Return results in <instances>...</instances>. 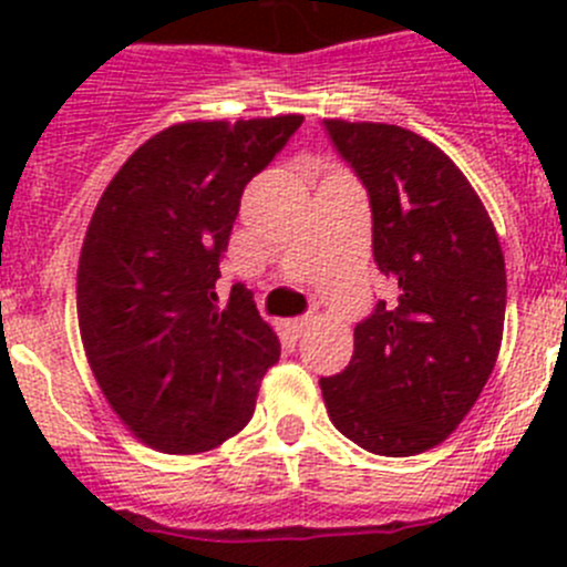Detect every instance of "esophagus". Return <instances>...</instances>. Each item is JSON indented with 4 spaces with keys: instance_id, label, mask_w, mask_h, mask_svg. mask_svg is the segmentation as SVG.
I'll list each match as a JSON object with an SVG mask.
<instances>
[{
    "instance_id": "34e87169",
    "label": "esophagus",
    "mask_w": 567,
    "mask_h": 567,
    "mask_svg": "<svg viewBox=\"0 0 567 567\" xmlns=\"http://www.w3.org/2000/svg\"><path fill=\"white\" fill-rule=\"evenodd\" d=\"M310 326H312V318H310V316L288 320V329H290V331H293V334H296V337H299V334H305V331H307V329H310Z\"/></svg>"
}]
</instances>
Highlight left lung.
<instances>
[{"label": "left lung", "instance_id": "obj_1", "mask_svg": "<svg viewBox=\"0 0 567 567\" xmlns=\"http://www.w3.org/2000/svg\"><path fill=\"white\" fill-rule=\"evenodd\" d=\"M323 128L368 188L373 257L394 299L359 320L351 362L320 379V392L337 431L368 453H425L461 425L499 357V238L433 142L386 123L323 120Z\"/></svg>", "mask_w": 567, "mask_h": 567}]
</instances>
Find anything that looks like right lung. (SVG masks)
<instances>
[{"label": "right lung", "instance_id": "1", "mask_svg": "<svg viewBox=\"0 0 567 567\" xmlns=\"http://www.w3.org/2000/svg\"><path fill=\"white\" fill-rule=\"evenodd\" d=\"M305 123L301 114L181 123L136 147L99 199L76 307L101 392L136 439L194 455L255 414L279 340L251 293L216 279L241 194Z\"/></svg>", "mask_w": 567, "mask_h": 567}]
</instances>
